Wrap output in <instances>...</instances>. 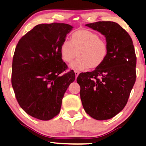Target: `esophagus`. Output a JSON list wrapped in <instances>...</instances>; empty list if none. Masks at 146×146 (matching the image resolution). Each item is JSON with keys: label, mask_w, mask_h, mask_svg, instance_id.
<instances>
[{"label": "esophagus", "mask_w": 146, "mask_h": 146, "mask_svg": "<svg viewBox=\"0 0 146 146\" xmlns=\"http://www.w3.org/2000/svg\"><path fill=\"white\" fill-rule=\"evenodd\" d=\"M74 73H75L76 78H77L78 76V75H79V74H80V72H79L78 71H74Z\"/></svg>", "instance_id": "obj_1"}]
</instances>
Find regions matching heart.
Masks as SVG:
<instances>
[{"instance_id":"1","label":"heart","mask_w":146,"mask_h":146,"mask_svg":"<svg viewBox=\"0 0 146 146\" xmlns=\"http://www.w3.org/2000/svg\"><path fill=\"white\" fill-rule=\"evenodd\" d=\"M60 54L61 59L66 63H72L78 54L80 57L70 66L73 70L95 69L106 59L108 46L97 33L80 29L73 33L71 40H64L60 47Z\"/></svg>"}]
</instances>
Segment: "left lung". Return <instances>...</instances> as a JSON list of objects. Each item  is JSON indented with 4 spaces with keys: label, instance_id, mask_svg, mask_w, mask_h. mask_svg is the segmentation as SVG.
<instances>
[{
    "label": "left lung",
    "instance_id": "8db88e82",
    "mask_svg": "<svg viewBox=\"0 0 146 146\" xmlns=\"http://www.w3.org/2000/svg\"><path fill=\"white\" fill-rule=\"evenodd\" d=\"M104 35L108 54L101 65L77 78L85 111L97 120L111 119L122 110L136 81V57L133 40L118 23L99 21L85 25Z\"/></svg>",
    "mask_w": 146,
    "mask_h": 146
}]
</instances>
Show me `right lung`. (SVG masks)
Instances as JSON below:
<instances>
[{"label":"right lung","mask_w":146,"mask_h":146,"mask_svg":"<svg viewBox=\"0 0 146 146\" xmlns=\"http://www.w3.org/2000/svg\"><path fill=\"white\" fill-rule=\"evenodd\" d=\"M73 27L68 24H40L19 40L14 52L11 84L21 106L31 116L51 120L60 112L62 99L75 80L60 47Z\"/></svg>","instance_id":"add662e5"}]
</instances>
